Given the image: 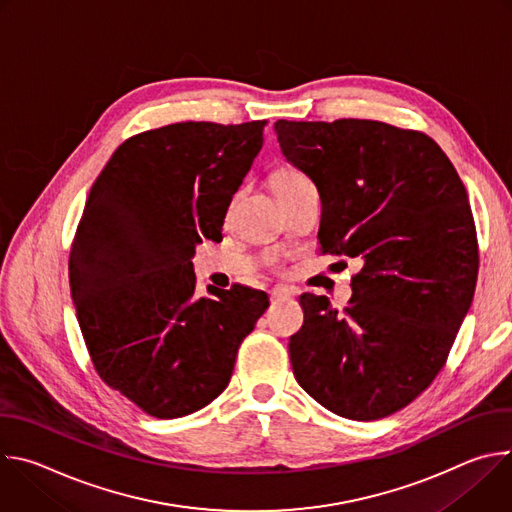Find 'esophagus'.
Masks as SVG:
<instances>
[{"label": "esophagus", "mask_w": 512, "mask_h": 512, "mask_svg": "<svg viewBox=\"0 0 512 512\" xmlns=\"http://www.w3.org/2000/svg\"><path fill=\"white\" fill-rule=\"evenodd\" d=\"M291 294L287 289H271V302H279V300H285L289 298Z\"/></svg>", "instance_id": "obj_1"}]
</instances>
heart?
<instances>
[{
    "instance_id": "b5f03b06",
    "label": "heart",
    "mask_w": 512,
    "mask_h": 512,
    "mask_svg": "<svg viewBox=\"0 0 512 512\" xmlns=\"http://www.w3.org/2000/svg\"><path fill=\"white\" fill-rule=\"evenodd\" d=\"M306 182H310V180L298 170H279L273 176V190L279 192V190H285V188H291V186H300V184H306Z\"/></svg>"
}]
</instances>
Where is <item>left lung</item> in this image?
Segmentation results:
<instances>
[{
  "label": "left lung",
  "instance_id": "left-lung-1",
  "mask_svg": "<svg viewBox=\"0 0 512 512\" xmlns=\"http://www.w3.org/2000/svg\"><path fill=\"white\" fill-rule=\"evenodd\" d=\"M275 131L320 192L322 253L362 263L342 312L324 296L300 298L291 369L328 411L383 419L444 369L472 304L478 239L466 188L423 131L371 119H279Z\"/></svg>",
  "mask_w": 512,
  "mask_h": 512
}]
</instances>
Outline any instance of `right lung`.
<instances>
[{
    "label": "right lung",
    "instance_id": "1",
    "mask_svg": "<svg viewBox=\"0 0 512 512\" xmlns=\"http://www.w3.org/2000/svg\"><path fill=\"white\" fill-rule=\"evenodd\" d=\"M267 121H182L125 139L95 180L68 277L103 383L158 419L221 395L265 291L235 283L194 296V245L216 241Z\"/></svg>",
    "mask_w": 512,
    "mask_h": 512
}]
</instances>
